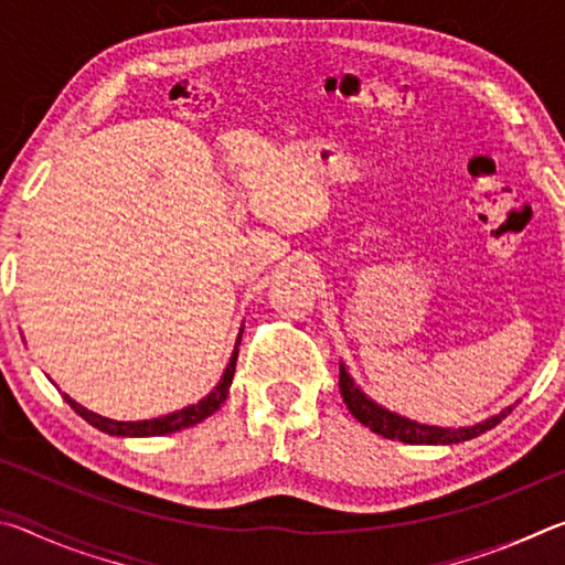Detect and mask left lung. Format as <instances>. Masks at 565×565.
Here are the masks:
<instances>
[{
  "label": "left lung",
  "mask_w": 565,
  "mask_h": 565,
  "mask_svg": "<svg viewBox=\"0 0 565 565\" xmlns=\"http://www.w3.org/2000/svg\"><path fill=\"white\" fill-rule=\"evenodd\" d=\"M339 388L343 396V404L349 406L353 418L361 420L363 426L371 428V431L391 438V441H404V444H420V446H451V444H461V441H471V438L481 436L486 431H491L493 426H499L501 420L511 414L513 406L503 408L501 414H495L491 418L481 420V424L473 426H428V424H418L414 418H406L396 414V411H388L381 404H376L374 398L366 396L361 391V386L353 381L349 374L347 363H339Z\"/></svg>",
  "instance_id": "8db88e82"
}]
</instances>
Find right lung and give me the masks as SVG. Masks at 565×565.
Segmentation results:
<instances>
[{"mask_svg":"<svg viewBox=\"0 0 565 565\" xmlns=\"http://www.w3.org/2000/svg\"><path fill=\"white\" fill-rule=\"evenodd\" d=\"M242 333H244V327L238 329V337H236V343H234L232 359H228L224 374H222V379H218V384H216L212 391H209V394H206L202 401H199V404H191V406H184V408H179V411H171V414H167V416L147 418V420H114V418L94 414V411H89V408H84L82 404H76V401L70 398L66 394H64V401H66V404H70L84 420H89V424H92L94 428H99V431L109 434V436H129V438L164 436V434L181 431V428L196 426V424H202L204 418L212 416L214 411L222 408V404L226 401L228 386H232V381H234L236 359H238V343H242Z\"/></svg>","mask_w":565,"mask_h":565,"instance_id":"add662e5","label":"right lung"}]
</instances>
